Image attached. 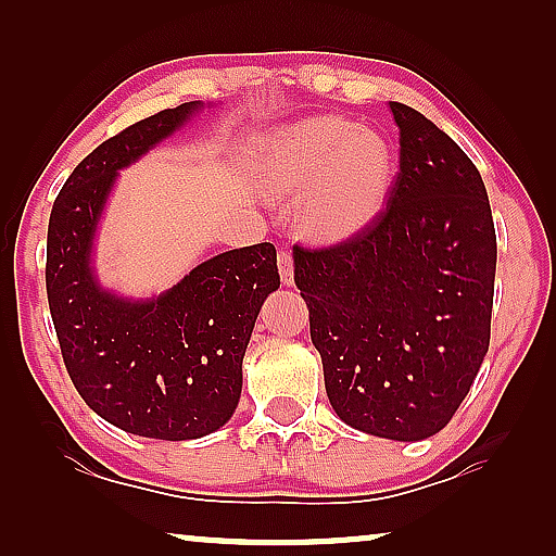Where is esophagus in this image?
<instances>
[{"label":"esophagus","instance_id":"34e87169","mask_svg":"<svg viewBox=\"0 0 556 556\" xmlns=\"http://www.w3.org/2000/svg\"><path fill=\"white\" fill-rule=\"evenodd\" d=\"M278 270H280V280L286 286H293V255L288 248L278 250Z\"/></svg>","mask_w":556,"mask_h":556}]
</instances>
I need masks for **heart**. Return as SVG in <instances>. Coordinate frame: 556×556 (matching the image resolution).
<instances>
[{
    "instance_id": "b5f03b06",
    "label": "heart",
    "mask_w": 556,
    "mask_h": 556,
    "mask_svg": "<svg viewBox=\"0 0 556 556\" xmlns=\"http://www.w3.org/2000/svg\"><path fill=\"white\" fill-rule=\"evenodd\" d=\"M268 189L303 197L311 230L346 238L382 207L394 179V151L377 131L339 116L308 118L273 134L261 149Z\"/></svg>"
}]
</instances>
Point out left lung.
I'll return each instance as SVG.
<instances>
[{
  "instance_id": "1",
  "label": "left lung",
  "mask_w": 556,
  "mask_h": 556,
  "mask_svg": "<svg viewBox=\"0 0 556 556\" xmlns=\"http://www.w3.org/2000/svg\"><path fill=\"white\" fill-rule=\"evenodd\" d=\"M387 207L331 248H295L329 402L369 435L425 440L451 422L491 341L496 230L458 143L405 103Z\"/></svg>"
}]
</instances>
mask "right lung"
I'll use <instances>...</instances> for the list:
<instances>
[{
	"instance_id": "obj_1",
	"label": "right lung",
	"mask_w": 556,
	"mask_h": 556,
	"mask_svg": "<svg viewBox=\"0 0 556 556\" xmlns=\"http://www.w3.org/2000/svg\"><path fill=\"white\" fill-rule=\"evenodd\" d=\"M202 109L181 103L103 141L50 212L45 283L67 375L93 413L141 438L194 440L230 420L255 318L280 286L270 242L210 257L151 299L98 283L93 240L118 172Z\"/></svg>"
}]
</instances>
